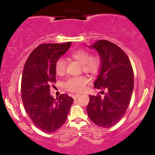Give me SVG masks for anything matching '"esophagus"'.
Wrapping results in <instances>:
<instances>
[{"label": "esophagus", "instance_id": "obj_1", "mask_svg": "<svg viewBox=\"0 0 155 155\" xmlns=\"http://www.w3.org/2000/svg\"><path fill=\"white\" fill-rule=\"evenodd\" d=\"M79 96H80L79 94H75V95H74V96H73V98H74V99H76V98H77Z\"/></svg>", "mask_w": 155, "mask_h": 155}]
</instances>
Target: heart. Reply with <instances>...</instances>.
Listing matches in <instances>:
<instances>
[{
  "instance_id": "1",
  "label": "heart",
  "mask_w": 155,
  "mask_h": 155,
  "mask_svg": "<svg viewBox=\"0 0 155 155\" xmlns=\"http://www.w3.org/2000/svg\"><path fill=\"white\" fill-rule=\"evenodd\" d=\"M71 57L82 64V70L84 72L94 74L98 72L100 68V59L98 57H91V54L85 50L75 51L71 54ZM55 71L57 75L62 76L65 72V62L64 59L59 58L55 63ZM87 79L84 76L69 78L64 83V87L68 91L73 93H80L84 89Z\"/></svg>"
}]
</instances>
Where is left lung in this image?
I'll return each instance as SVG.
<instances>
[{
	"instance_id": "obj_1",
	"label": "left lung",
	"mask_w": 155,
	"mask_h": 155,
	"mask_svg": "<svg viewBox=\"0 0 155 155\" xmlns=\"http://www.w3.org/2000/svg\"><path fill=\"white\" fill-rule=\"evenodd\" d=\"M90 47L97 51L101 60L94 87L107 92L103 97L90 96L87 112L95 124L109 128L123 118L128 108L134 87L133 71L127 54L113 42L98 40Z\"/></svg>"
}]
</instances>
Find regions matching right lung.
Segmentation results:
<instances>
[{"label": "right lung", "instance_id": "right-lung-1", "mask_svg": "<svg viewBox=\"0 0 155 155\" xmlns=\"http://www.w3.org/2000/svg\"><path fill=\"white\" fill-rule=\"evenodd\" d=\"M71 42L42 44L25 62L21 80V96L25 111L38 129L46 133L56 132L64 124L74 99L62 94L54 99L51 84L56 81L55 63L67 52Z\"/></svg>", "mask_w": 155, "mask_h": 155}]
</instances>
